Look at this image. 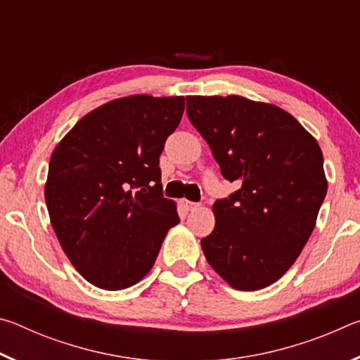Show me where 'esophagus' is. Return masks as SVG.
Returning a JSON list of instances; mask_svg holds the SVG:
<instances>
[{
  "label": "esophagus",
  "instance_id": "esophagus-1",
  "mask_svg": "<svg viewBox=\"0 0 360 360\" xmlns=\"http://www.w3.org/2000/svg\"><path fill=\"white\" fill-rule=\"evenodd\" d=\"M181 205L182 206H184V208L187 210V211H195V210H197L198 208V203H195V202H188V200H186V198H182L181 200Z\"/></svg>",
  "mask_w": 360,
  "mask_h": 360
}]
</instances>
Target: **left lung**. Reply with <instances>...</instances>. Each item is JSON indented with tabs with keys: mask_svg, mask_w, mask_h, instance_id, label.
Wrapping results in <instances>:
<instances>
[{
	"mask_svg": "<svg viewBox=\"0 0 360 360\" xmlns=\"http://www.w3.org/2000/svg\"><path fill=\"white\" fill-rule=\"evenodd\" d=\"M186 100L222 176L240 184L212 205L205 257L233 289H264L294 265L313 233L327 193L322 150L294 115L270 103L240 95Z\"/></svg>",
	"mask_w": 360,
	"mask_h": 360,
	"instance_id": "1",
	"label": "left lung"
}]
</instances>
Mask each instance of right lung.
Here are the masks:
<instances>
[{"mask_svg": "<svg viewBox=\"0 0 360 360\" xmlns=\"http://www.w3.org/2000/svg\"><path fill=\"white\" fill-rule=\"evenodd\" d=\"M184 96L130 95L94 109L51 155L44 197L60 246L90 284L120 290L148 275L179 222L158 168Z\"/></svg>", "mask_w": 360, "mask_h": 360, "instance_id": "right-lung-1", "label": "right lung"}]
</instances>
